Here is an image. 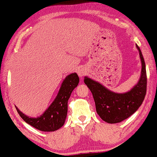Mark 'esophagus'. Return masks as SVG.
Wrapping results in <instances>:
<instances>
[{
  "mask_svg": "<svg viewBox=\"0 0 157 157\" xmlns=\"http://www.w3.org/2000/svg\"><path fill=\"white\" fill-rule=\"evenodd\" d=\"M77 73H78V75L81 77V78H82L83 76H84V75L86 74V71L84 68H79L78 70V71H77Z\"/></svg>",
  "mask_w": 157,
  "mask_h": 157,
  "instance_id": "obj_1",
  "label": "esophagus"
}]
</instances>
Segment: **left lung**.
I'll use <instances>...</instances> for the list:
<instances>
[{
    "mask_svg": "<svg viewBox=\"0 0 157 157\" xmlns=\"http://www.w3.org/2000/svg\"><path fill=\"white\" fill-rule=\"evenodd\" d=\"M141 61V73L138 82L128 92L117 93L108 90L100 83L84 77V83L90 89L100 117L109 124L119 123L132 116L144 102L146 93V64L139 46L136 44Z\"/></svg>",
    "mask_w": 157,
    "mask_h": 157,
    "instance_id": "left-lung-1",
    "label": "left lung"
}]
</instances>
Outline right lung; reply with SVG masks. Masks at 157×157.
Returning a JSON list of instances; mask_svg holds the SVG:
<instances>
[{
	"instance_id": "obj_1",
	"label": "right lung",
	"mask_w": 157,
	"mask_h": 157,
	"mask_svg": "<svg viewBox=\"0 0 157 157\" xmlns=\"http://www.w3.org/2000/svg\"><path fill=\"white\" fill-rule=\"evenodd\" d=\"M79 78L75 73L67 75L62 83L55 99L42 115L33 118L25 115L16 107L21 118L25 122L43 132H54L63 127L67 113V101L73 90L78 86Z\"/></svg>"
}]
</instances>
